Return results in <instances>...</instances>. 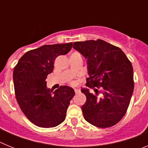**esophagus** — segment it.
Instances as JSON below:
<instances>
[{
	"label": "esophagus",
	"mask_w": 148,
	"mask_h": 148,
	"mask_svg": "<svg viewBox=\"0 0 148 148\" xmlns=\"http://www.w3.org/2000/svg\"><path fill=\"white\" fill-rule=\"evenodd\" d=\"M80 92V91H79V90H78V89H75V94H78Z\"/></svg>",
	"instance_id": "esophagus-1"
}]
</instances>
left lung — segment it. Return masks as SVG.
<instances>
[{
  "label": "left lung",
  "instance_id": "1",
  "mask_svg": "<svg viewBox=\"0 0 148 148\" xmlns=\"http://www.w3.org/2000/svg\"><path fill=\"white\" fill-rule=\"evenodd\" d=\"M73 47L87 60V86H101L91 93L88 88H82L86 102L82 110L84 119L101 128L116 125L126 113L134 88L131 63L120 48L98 39L77 41Z\"/></svg>",
  "mask_w": 148,
  "mask_h": 148
}]
</instances>
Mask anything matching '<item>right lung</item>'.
I'll use <instances>...</instances> for the list:
<instances>
[{
	"label": "right lung",
	"mask_w": 148,
	"mask_h": 148,
	"mask_svg": "<svg viewBox=\"0 0 148 148\" xmlns=\"http://www.w3.org/2000/svg\"><path fill=\"white\" fill-rule=\"evenodd\" d=\"M73 43L44 45L28 51L13 71L17 101L22 112L34 125L53 127L64 121L70 101L75 91L68 86L50 92L46 78L53 71L58 56L69 53Z\"/></svg>",
	"instance_id": "right-lung-1"
}]
</instances>
